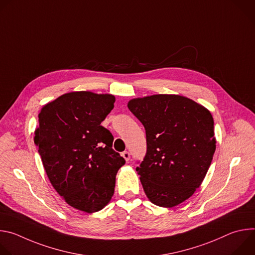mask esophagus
Returning a JSON list of instances; mask_svg holds the SVG:
<instances>
[{
	"label": "esophagus",
	"mask_w": 255,
	"mask_h": 255,
	"mask_svg": "<svg viewBox=\"0 0 255 255\" xmlns=\"http://www.w3.org/2000/svg\"><path fill=\"white\" fill-rule=\"evenodd\" d=\"M122 156L124 157V159H125L126 161H128V160L130 159V153H129L128 151H123V152H122Z\"/></svg>",
	"instance_id": "1"
}]
</instances>
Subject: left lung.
<instances>
[{
  "label": "left lung",
  "mask_w": 255,
  "mask_h": 255,
  "mask_svg": "<svg viewBox=\"0 0 255 255\" xmlns=\"http://www.w3.org/2000/svg\"><path fill=\"white\" fill-rule=\"evenodd\" d=\"M128 108L146 132V154L136 167L145 194L159 207L185 202L201 186L216 150L210 111L178 95L133 99Z\"/></svg>",
  "instance_id": "left-lung-1"
}]
</instances>
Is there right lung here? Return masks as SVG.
Returning <instances> with one entry per match:
<instances>
[{
	"label": "right lung",
	"mask_w": 255,
	"mask_h": 255,
	"mask_svg": "<svg viewBox=\"0 0 255 255\" xmlns=\"http://www.w3.org/2000/svg\"><path fill=\"white\" fill-rule=\"evenodd\" d=\"M114 103L113 95L71 92L43 106L38 115L34 143L50 183L69 206L86 213L110 202L125 164L112 148V133L101 125Z\"/></svg>",
	"instance_id": "obj_1"
}]
</instances>
